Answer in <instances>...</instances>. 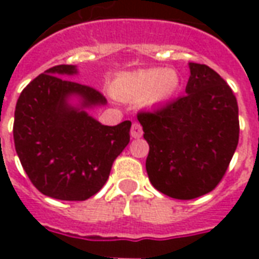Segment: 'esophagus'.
I'll list each match as a JSON object with an SVG mask.
<instances>
[{"label": "esophagus", "mask_w": 259, "mask_h": 259, "mask_svg": "<svg viewBox=\"0 0 259 259\" xmlns=\"http://www.w3.org/2000/svg\"><path fill=\"white\" fill-rule=\"evenodd\" d=\"M130 135H132V137H135V139H140L141 136H143V127H141V124L137 123V122L132 124Z\"/></svg>", "instance_id": "34e87169"}]
</instances>
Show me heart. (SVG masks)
Returning <instances> with one entry per match:
<instances>
[{"instance_id": "obj_1", "label": "heart", "mask_w": 259, "mask_h": 259, "mask_svg": "<svg viewBox=\"0 0 259 259\" xmlns=\"http://www.w3.org/2000/svg\"><path fill=\"white\" fill-rule=\"evenodd\" d=\"M180 85L182 79L178 70L148 68L120 74L112 81L111 90L119 100H143L148 107H157L170 101L179 93Z\"/></svg>"}]
</instances>
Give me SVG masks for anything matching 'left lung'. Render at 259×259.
Wrapping results in <instances>:
<instances>
[{
	"label": "left lung",
	"instance_id": "obj_1",
	"mask_svg": "<svg viewBox=\"0 0 259 259\" xmlns=\"http://www.w3.org/2000/svg\"><path fill=\"white\" fill-rule=\"evenodd\" d=\"M186 96L137 115L150 146L151 185L176 200H193L222 180L239 143V107L228 83L206 65L189 64Z\"/></svg>",
	"mask_w": 259,
	"mask_h": 259
}]
</instances>
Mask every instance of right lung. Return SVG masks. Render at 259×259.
Listing matches in <instances>:
<instances>
[{
  "label": "right lung",
  "instance_id": "right-lung-1",
  "mask_svg": "<svg viewBox=\"0 0 259 259\" xmlns=\"http://www.w3.org/2000/svg\"><path fill=\"white\" fill-rule=\"evenodd\" d=\"M74 65H57L20 93L15 108V150L26 175L44 195L84 201L107 183L113 161L130 141V120L105 126L85 109L102 107L105 97L66 76ZM79 104L72 106L70 100Z\"/></svg>",
  "mask_w": 259,
  "mask_h": 259
}]
</instances>
